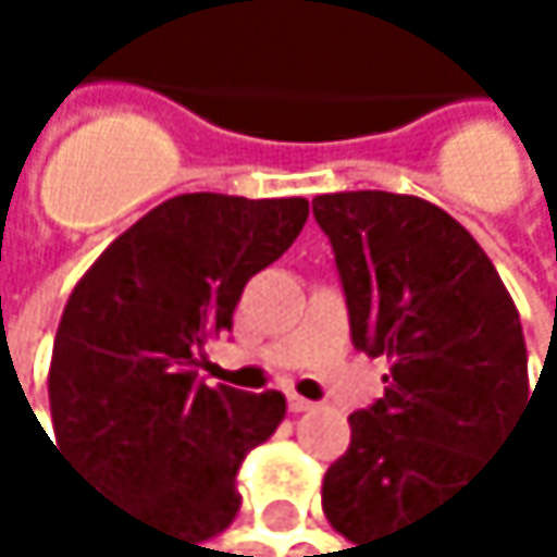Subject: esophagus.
<instances>
[{
    "label": "esophagus",
    "instance_id": "34e87169",
    "mask_svg": "<svg viewBox=\"0 0 557 557\" xmlns=\"http://www.w3.org/2000/svg\"><path fill=\"white\" fill-rule=\"evenodd\" d=\"M287 408H290L294 414H304V411H313L317 404H313V400H307V397H300V394H290V397H287Z\"/></svg>",
    "mask_w": 557,
    "mask_h": 557
}]
</instances>
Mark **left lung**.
Listing matches in <instances>:
<instances>
[{"instance_id": "obj_1", "label": "left lung", "mask_w": 557, "mask_h": 557, "mask_svg": "<svg viewBox=\"0 0 557 557\" xmlns=\"http://www.w3.org/2000/svg\"><path fill=\"white\" fill-rule=\"evenodd\" d=\"M313 216L334 247L354 347L391 363L320 491L327 521L363 545L468 484L534 391L515 300L455 216L384 189L324 194Z\"/></svg>"}]
</instances>
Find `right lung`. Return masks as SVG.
Here are the masks:
<instances>
[{
	"instance_id": "right-lung-1",
	"label": "right lung",
	"mask_w": 557,
	"mask_h": 557,
	"mask_svg": "<svg viewBox=\"0 0 557 557\" xmlns=\"http://www.w3.org/2000/svg\"><path fill=\"white\" fill-rule=\"evenodd\" d=\"M307 213L304 197H173L99 253L62 310L49 363L55 447L99 495L180 542L237 518V471L287 414L281 391L207 387L197 368Z\"/></svg>"
}]
</instances>
